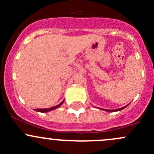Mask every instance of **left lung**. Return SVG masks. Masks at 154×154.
I'll list each match as a JSON object with an SVG mask.
<instances>
[{
	"label": "left lung",
	"instance_id": "1",
	"mask_svg": "<svg viewBox=\"0 0 154 154\" xmlns=\"http://www.w3.org/2000/svg\"><path fill=\"white\" fill-rule=\"evenodd\" d=\"M126 106H124L122 107V108H120V109H103V110H106V111H108V112H116V111H120V110L123 109H125Z\"/></svg>",
	"mask_w": 154,
	"mask_h": 154
}]
</instances>
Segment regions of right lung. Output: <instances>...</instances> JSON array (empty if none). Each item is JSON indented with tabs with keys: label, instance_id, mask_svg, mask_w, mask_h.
Returning a JSON list of instances; mask_svg holds the SVG:
<instances>
[{
	"label": "right lung",
	"instance_id": "add662e5",
	"mask_svg": "<svg viewBox=\"0 0 154 154\" xmlns=\"http://www.w3.org/2000/svg\"><path fill=\"white\" fill-rule=\"evenodd\" d=\"M63 102H64V100H63V102H61V103H60L59 105H57V106H54V107H51V108H48V109H35V111L40 112H46L51 111V110L55 109H57V108H58V107H60L62 104H63Z\"/></svg>",
	"mask_w": 154,
	"mask_h": 154
}]
</instances>
